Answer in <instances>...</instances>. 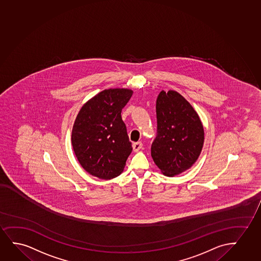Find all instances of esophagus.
Masks as SVG:
<instances>
[{
  "mask_svg": "<svg viewBox=\"0 0 261 261\" xmlns=\"http://www.w3.org/2000/svg\"><path fill=\"white\" fill-rule=\"evenodd\" d=\"M142 143L141 142H134L133 143V149H134V151H138L139 149H142Z\"/></svg>",
  "mask_w": 261,
  "mask_h": 261,
  "instance_id": "34e87169",
  "label": "esophagus"
}]
</instances>
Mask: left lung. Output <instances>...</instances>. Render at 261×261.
<instances>
[{"mask_svg":"<svg viewBox=\"0 0 261 261\" xmlns=\"http://www.w3.org/2000/svg\"><path fill=\"white\" fill-rule=\"evenodd\" d=\"M156 112L158 130L151 156L165 175L173 177L198 159L204 140L203 125L190 102L173 90L159 93Z\"/></svg>","mask_w":261,"mask_h":261,"instance_id":"1","label":"left lung"}]
</instances>
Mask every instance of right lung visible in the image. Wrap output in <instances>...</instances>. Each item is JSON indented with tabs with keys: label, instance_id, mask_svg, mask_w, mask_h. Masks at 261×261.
Returning <instances> with one entry per match:
<instances>
[{
	"label": "right lung",
	"instance_id": "add662e5",
	"mask_svg": "<svg viewBox=\"0 0 261 261\" xmlns=\"http://www.w3.org/2000/svg\"><path fill=\"white\" fill-rule=\"evenodd\" d=\"M133 95L125 88L105 89L85 103L75 119L71 144L79 162L100 179L119 176L132 152L121 111Z\"/></svg>",
	"mask_w": 261,
	"mask_h": 261
}]
</instances>
